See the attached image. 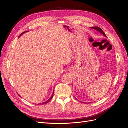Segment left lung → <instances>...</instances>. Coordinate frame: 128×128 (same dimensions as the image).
Masks as SVG:
<instances>
[{
	"label": "left lung",
	"instance_id": "8db88e82",
	"mask_svg": "<svg viewBox=\"0 0 128 128\" xmlns=\"http://www.w3.org/2000/svg\"><path fill=\"white\" fill-rule=\"evenodd\" d=\"M90 28L92 29L96 30V31H97L98 32H100V34H102V35H104V37H107L106 35L105 34H104V32H103V30L101 28H100L99 27H98V26H92V27H90ZM84 103H86V102H84Z\"/></svg>",
	"mask_w": 128,
	"mask_h": 128
}]
</instances>
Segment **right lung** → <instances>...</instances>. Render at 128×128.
Masks as SVG:
<instances>
[{
  "label": "right lung",
  "instance_id": "obj_1",
  "mask_svg": "<svg viewBox=\"0 0 128 128\" xmlns=\"http://www.w3.org/2000/svg\"><path fill=\"white\" fill-rule=\"evenodd\" d=\"M29 32V31H26V32H22L21 34H20V36H19V37H20L21 35H22V34H24V33H25L26 32ZM53 93H54V90H53V94H52V96H51V97H50L48 100H46V102H41V103H40L39 104H47L48 102L50 101V100H51V99H52V97H53ZM19 96H20V95H19Z\"/></svg>",
  "mask_w": 128,
  "mask_h": 128
}]
</instances>
